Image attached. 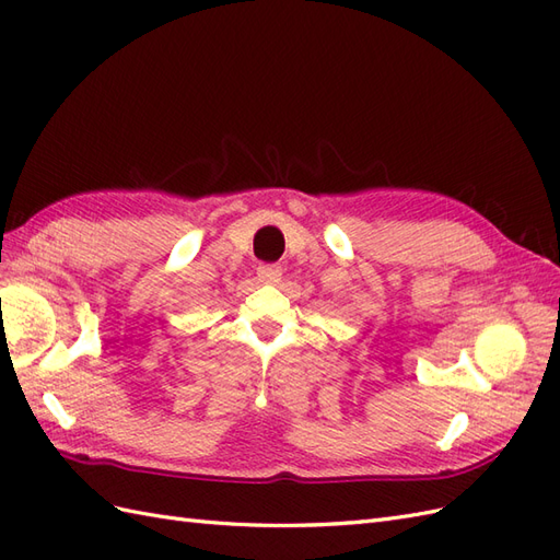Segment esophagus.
I'll return each instance as SVG.
<instances>
[{
	"mask_svg": "<svg viewBox=\"0 0 560 560\" xmlns=\"http://www.w3.org/2000/svg\"><path fill=\"white\" fill-rule=\"evenodd\" d=\"M257 276H259V282L264 284H276L282 278V268L276 264H261L257 268Z\"/></svg>",
	"mask_w": 560,
	"mask_h": 560,
	"instance_id": "1",
	"label": "esophagus"
}]
</instances>
